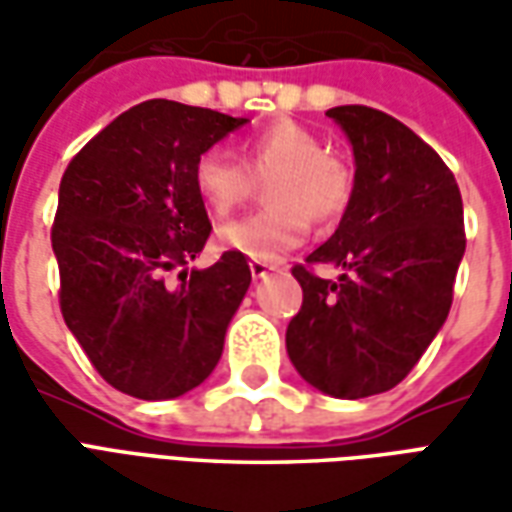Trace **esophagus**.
I'll use <instances>...</instances> for the list:
<instances>
[{
  "mask_svg": "<svg viewBox=\"0 0 512 512\" xmlns=\"http://www.w3.org/2000/svg\"><path fill=\"white\" fill-rule=\"evenodd\" d=\"M249 268H252V277L260 279V277H266L268 271H274V268H279V266H268V263H260V260H252V263H249Z\"/></svg>",
  "mask_w": 512,
  "mask_h": 512,
  "instance_id": "1",
  "label": "esophagus"
}]
</instances>
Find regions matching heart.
<instances>
[{
	"label": "heart",
	"instance_id": "1",
	"mask_svg": "<svg viewBox=\"0 0 512 512\" xmlns=\"http://www.w3.org/2000/svg\"><path fill=\"white\" fill-rule=\"evenodd\" d=\"M266 186L263 211L224 224L219 244L230 252L274 263L310 233L312 219H340L354 197V169L326 150L323 139L293 120H277L241 147V164L222 150H205L194 161V189L216 216H230Z\"/></svg>",
	"mask_w": 512,
	"mask_h": 512
}]
</instances>
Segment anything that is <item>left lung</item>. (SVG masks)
Wrapping results in <instances>:
<instances>
[{
	"instance_id": "obj_1",
	"label": "left lung",
	"mask_w": 512,
	"mask_h": 512,
	"mask_svg": "<svg viewBox=\"0 0 512 512\" xmlns=\"http://www.w3.org/2000/svg\"><path fill=\"white\" fill-rule=\"evenodd\" d=\"M354 145V197L340 227L293 277L304 290L288 323L290 362L332 397H370L397 386L425 354L452 307L461 266V189L414 131L370 106H334ZM332 262L337 283L314 274Z\"/></svg>"
}]
</instances>
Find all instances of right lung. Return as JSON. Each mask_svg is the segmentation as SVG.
<instances>
[{
    "label": "right lung",
    "mask_w": 512,
    "mask_h": 512,
    "mask_svg": "<svg viewBox=\"0 0 512 512\" xmlns=\"http://www.w3.org/2000/svg\"><path fill=\"white\" fill-rule=\"evenodd\" d=\"M246 117L142 101L71 158L51 246L60 310L106 384L139 400L180 397L211 376L252 271L224 252L211 268L167 274L211 235L194 161Z\"/></svg>",
    "instance_id": "add662e5"
}]
</instances>
